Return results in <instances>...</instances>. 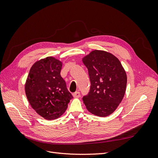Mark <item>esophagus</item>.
Returning a JSON list of instances; mask_svg holds the SVG:
<instances>
[{"instance_id":"obj_1","label":"esophagus","mask_w":158,"mask_h":158,"mask_svg":"<svg viewBox=\"0 0 158 158\" xmlns=\"http://www.w3.org/2000/svg\"><path fill=\"white\" fill-rule=\"evenodd\" d=\"M80 96V93L79 92H76L73 94L74 98H79Z\"/></svg>"}]
</instances>
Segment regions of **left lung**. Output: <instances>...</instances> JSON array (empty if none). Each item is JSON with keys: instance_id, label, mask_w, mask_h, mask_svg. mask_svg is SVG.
Listing matches in <instances>:
<instances>
[{"instance_id": "obj_1", "label": "left lung", "mask_w": 158, "mask_h": 158, "mask_svg": "<svg viewBox=\"0 0 158 158\" xmlns=\"http://www.w3.org/2000/svg\"><path fill=\"white\" fill-rule=\"evenodd\" d=\"M88 70L90 88L82 100L95 115L107 117L121 102L127 87V74L121 62L111 53L95 50L82 59Z\"/></svg>"}]
</instances>
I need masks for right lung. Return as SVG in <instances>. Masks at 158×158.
<instances>
[{"label": "right lung", "instance_id": "right-lung-1", "mask_svg": "<svg viewBox=\"0 0 158 158\" xmlns=\"http://www.w3.org/2000/svg\"><path fill=\"white\" fill-rule=\"evenodd\" d=\"M62 63L49 56L37 61L30 70L25 85L27 98L32 108L47 120L63 114L73 96L60 76Z\"/></svg>", "mask_w": 158, "mask_h": 158}]
</instances>
